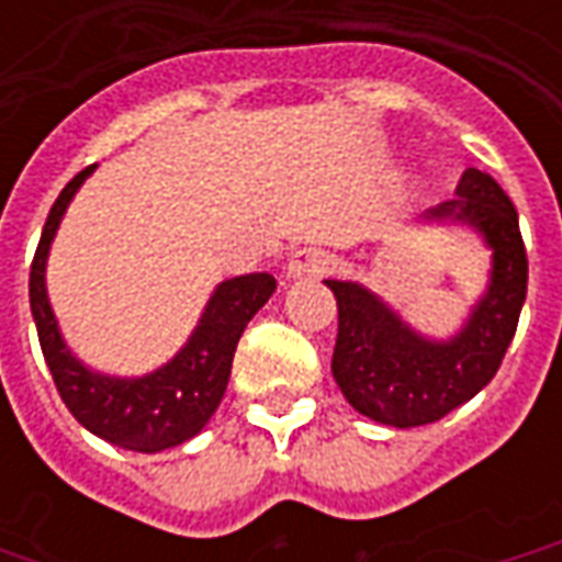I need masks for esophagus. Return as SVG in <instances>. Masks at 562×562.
Returning <instances> with one entry per match:
<instances>
[{"label": "esophagus", "mask_w": 562, "mask_h": 562, "mask_svg": "<svg viewBox=\"0 0 562 562\" xmlns=\"http://www.w3.org/2000/svg\"><path fill=\"white\" fill-rule=\"evenodd\" d=\"M330 265H334V261H330V256L325 249L304 246V249H297V252L289 258L285 273H289L292 280H301V277H322V273H328Z\"/></svg>", "instance_id": "1"}]
</instances>
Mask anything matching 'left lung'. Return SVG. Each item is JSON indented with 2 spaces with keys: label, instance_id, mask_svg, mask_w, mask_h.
<instances>
[{
  "label": "left lung",
  "instance_id": "left-lung-1",
  "mask_svg": "<svg viewBox=\"0 0 562 562\" xmlns=\"http://www.w3.org/2000/svg\"><path fill=\"white\" fill-rule=\"evenodd\" d=\"M458 195L427 216L479 228L494 249V273L482 304L454 340H424L358 282L325 280L340 313L330 370L346 401L379 424H434L472 401L496 376L518 330L527 297L518 210L494 177L479 168L463 171Z\"/></svg>",
  "mask_w": 562,
  "mask_h": 562
}]
</instances>
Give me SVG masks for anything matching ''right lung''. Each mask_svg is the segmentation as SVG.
I'll return each instance as SVG.
<instances>
[{
	"mask_svg": "<svg viewBox=\"0 0 562 562\" xmlns=\"http://www.w3.org/2000/svg\"><path fill=\"white\" fill-rule=\"evenodd\" d=\"M92 168L95 165L71 177L47 213L42 240L30 268L32 318L38 328L44 361L50 367L54 385L68 406V413L90 434L108 439L111 446L153 454V451L180 446L201 434L210 415L216 413L222 394L228 389L237 340L244 334L246 322L268 304L277 280L270 273H246V277L222 282L210 297L192 340L186 342L173 361L149 376L111 379L87 370L68 352L59 337L47 289H44V265H47V249L54 240L56 225Z\"/></svg>",
	"mask_w": 562,
	"mask_h": 562,
	"instance_id": "obj_1",
	"label": "right lung"
}]
</instances>
